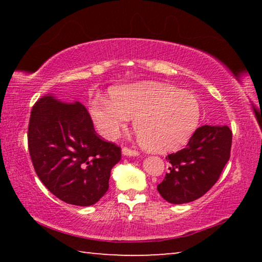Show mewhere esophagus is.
<instances>
[{
    "instance_id": "34e87169",
    "label": "esophagus",
    "mask_w": 262,
    "mask_h": 262,
    "mask_svg": "<svg viewBox=\"0 0 262 262\" xmlns=\"http://www.w3.org/2000/svg\"><path fill=\"white\" fill-rule=\"evenodd\" d=\"M122 155L123 156H127V157H135V156H139V151H136V150H130L128 148H122Z\"/></svg>"
}]
</instances>
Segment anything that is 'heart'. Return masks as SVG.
Here are the masks:
<instances>
[{"label":"heart","instance_id":"b5f03b06","mask_svg":"<svg viewBox=\"0 0 262 262\" xmlns=\"http://www.w3.org/2000/svg\"><path fill=\"white\" fill-rule=\"evenodd\" d=\"M110 99H95L90 114L99 134L117 137L134 119L142 147L150 152L174 151L187 143L200 123L196 97L171 84L142 82L111 89Z\"/></svg>","mask_w":262,"mask_h":262}]
</instances>
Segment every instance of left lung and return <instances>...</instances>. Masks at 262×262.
Here are the masks:
<instances>
[{
	"mask_svg": "<svg viewBox=\"0 0 262 262\" xmlns=\"http://www.w3.org/2000/svg\"><path fill=\"white\" fill-rule=\"evenodd\" d=\"M231 142L232 133L227 125L199 127L185 149L167 155L170 171L157 186L164 200L183 205L205 195L228 163Z\"/></svg>",
	"mask_w": 262,
	"mask_h": 262,
	"instance_id": "8db88e82",
	"label": "left lung"
}]
</instances>
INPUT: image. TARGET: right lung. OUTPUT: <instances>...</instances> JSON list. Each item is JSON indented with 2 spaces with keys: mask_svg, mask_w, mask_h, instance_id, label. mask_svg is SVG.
Here are the masks:
<instances>
[{
  "mask_svg": "<svg viewBox=\"0 0 262 262\" xmlns=\"http://www.w3.org/2000/svg\"><path fill=\"white\" fill-rule=\"evenodd\" d=\"M28 142L41 183L57 199L79 207L104 196L111 170L121 159L120 148L97 136L84 105L50 96L33 106Z\"/></svg>",
  "mask_w": 262,
  "mask_h": 262,
  "instance_id": "add662e5",
  "label": "right lung"
}]
</instances>
